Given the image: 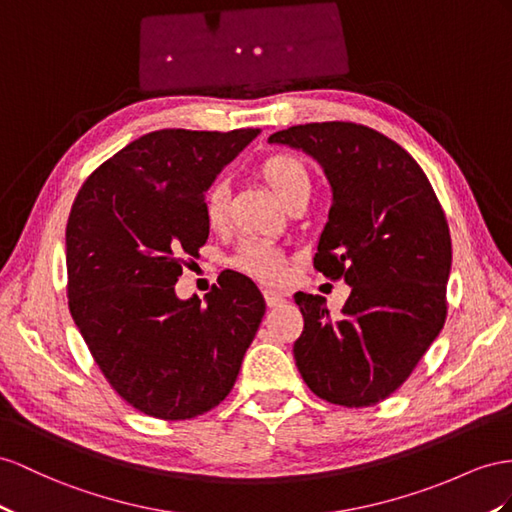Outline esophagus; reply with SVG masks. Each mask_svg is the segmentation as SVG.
<instances>
[{
    "label": "esophagus",
    "mask_w": 512,
    "mask_h": 512,
    "mask_svg": "<svg viewBox=\"0 0 512 512\" xmlns=\"http://www.w3.org/2000/svg\"><path fill=\"white\" fill-rule=\"evenodd\" d=\"M264 298H266L268 307H279L285 303V296L279 292H272V290H264Z\"/></svg>",
    "instance_id": "esophagus-1"
}]
</instances>
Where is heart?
Instances as JSON below:
<instances>
[{
  "mask_svg": "<svg viewBox=\"0 0 512 512\" xmlns=\"http://www.w3.org/2000/svg\"><path fill=\"white\" fill-rule=\"evenodd\" d=\"M259 175L264 179L272 192L279 196L283 205L296 199H309L311 194V173L307 164L292 153L270 155L264 164L259 166ZM205 220L207 225L220 227L227 220L229 209V188L225 181H216L205 194ZM235 266L242 272L264 283H279L287 277L285 257L270 244L264 242H248L235 257Z\"/></svg>",
  "mask_w": 512,
  "mask_h": 512,
  "instance_id": "obj_1",
  "label": "heart"
}]
</instances>
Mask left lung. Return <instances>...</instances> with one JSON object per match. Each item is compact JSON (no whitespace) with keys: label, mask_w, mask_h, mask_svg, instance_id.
<instances>
[{"label":"left lung","mask_w":512,"mask_h":512,"mask_svg":"<svg viewBox=\"0 0 512 512\" xmlns=\"http://www.w3.org/2000/svg\"><path fill=\"white\" fill-rule=\"evenodd\" d=\"M311 155L331 183L313 257L352 290L342 316L298 292L305 318L294 359L326 402L370 406L396 391L443 329L452 242L424 170L400 144L357 123H307L268 138Z\"/></svg>","instance_id":"8db88e82"}]
</instances>
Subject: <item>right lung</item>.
<instances>
[{
    "mask_svg": "<svg viewBox=\"0 0 512 512\" xmlns=\"http://www.w3.org/2000/svg\"><path fill=\"white\" fill-rule=\"evenodd\" d=\"M259 129H160L77 192L67 225L69 309L99 370L144 415L190 419L227 398L266 313L240 272L181 300L183 255L209 235L205 192Z\"/></svg>",
    "mask_w": 512,
    "mask_h": 512,
    "instance_id": "1",
    "label": "right lung"
}]
</instances>
